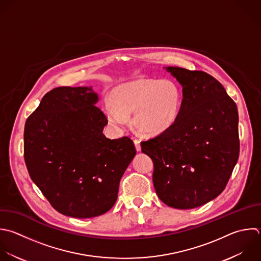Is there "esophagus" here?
I'll return each mask as SVG.
<instances>
[{
    "mask_svg": "<svg viewBox=\"0 0 261 261\" xmlns=\"http://www.w3.org/2000/svg\"><path fill=\"white\" fill-rule=\"evenodd\" d=\"M134 143H135V146H136V149L138 152L141 151V144H140V141L139 140H134Z\"/></svg>",
    "mask_w": 261,
    "mask_h": 261,
    "instance_id": "esophagus-1",
    "label": "esophagus"
}]
</instances>
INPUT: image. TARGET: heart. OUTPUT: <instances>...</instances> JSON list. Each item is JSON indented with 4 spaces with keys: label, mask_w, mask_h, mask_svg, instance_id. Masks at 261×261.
<instances>
[{
    "label": "heart",
    "mask_w": 261,
    "mask_h": 261,
    "mask_svg": "<svg viewBox=\"0 0 261 261\" xmlns=\"http://www.w3.org/2000/svg\"><path fill=\"white\" fill-rule=\"evenodd\" d=\"M111 107L104 109L113 126H123L125 118L143 136L156 137L167 132L177 120L182 94L171 80L142 79L116 87L110 96Z\"/></svg>",
    "instance_id": "b5f03b06"
}]
</instances>
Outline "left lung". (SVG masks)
Here are the masks:
<instances>
[{"label":"left lung","instance_id":"1","mask_svg":"<svg viewBox=\"0 0 261 261\" xmlns=\"http://www.w3.org/2000/svg\"><path fill=\"white\" fill-rule=\"evenodd\" d=\"M182 87L176 122L141 143L153 161L159 199L192 209L215 199L225 188L240 152L236 103L221 84L204 71L165 67Z\"/></svg>","mask_w":261,"mask_h":261}]
</instances>
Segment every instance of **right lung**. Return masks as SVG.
Here are the masks:
<instances>
[{"label":"right lung","instance_id":"add662e5","mask_svg":"<svg viewBox=\"0 0 261 261\" xmlns=\"http://www.w3.org/2000/svg\"><path fill=\"white\" fill-rule=\"evenodd\" d=\"M92 87L47 93L24 126V160L33 181L60 213L76 218L112 208L137 151L128 137L110 140Z\"/></svg>","mask_w":261,"mask_h":261}]
</instances>
